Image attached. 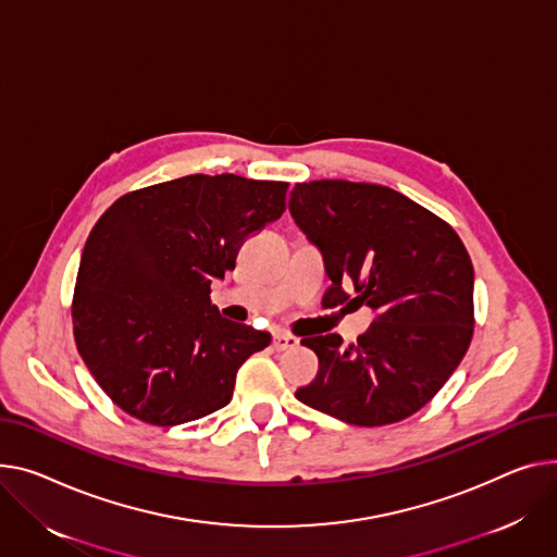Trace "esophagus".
<instances>
[{"label":"esophagus","mask_w":557,"mask_h":557,"mask_svg":"<svg viewBox=\"0 0 557 557\" xmlns=\"http://www.w3.org/2000/svg\"><path fill=\"white\" fill-rule=\"evenodd\" d=\"M273 347H275L277 351H286V349H293V347H298V338L290 336V333H275V338H273Z\"/></svg>","instance_id":"1"}]
</instances>
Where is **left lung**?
Instances as JSON below:
<instances>
[{"instance_id":"left-lung-1","label":"left lung","mask_w":557,"mask_h":557,"mask_svg":"<svg viewBox=\"0 0 557 557\" xmlns=\"http://www.w3.org/2000/svg\"><path fill=\"white\" fill-rule=\"evenodd\" d=\"M290 216L320 250L324 307H367L354 345L305 338L320 360L295 398L333 419L376 428L403 421L443 387L472 341L474 271L446 221L376 183H298Z\"/></svg>"}]
</instances>
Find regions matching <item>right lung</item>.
I'll return each mask as SVG.
<instances>
[{
  "instance_id": "1",
  "label": "right lung",
  "mask_w": 557,
  "mask_h": 557,
  "mask_svg": "<svg viewBox=\"0 0 557 557\" xmlns=\"http://www.w3.org/2000/svg\"><path fill=\"white\" fill-rule=\"evenodd\" d=\"M282 181L190 174L121 197L94 226L73 293V336L129 417L181 425L228 405L237 369L271 333L221 318L212 280L286 208Z\"/></svg>"
}]
</instances>
